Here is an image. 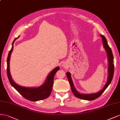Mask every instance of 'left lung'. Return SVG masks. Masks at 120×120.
<instances>
[{"instance_id": "obj_1", "label": "left lung", "mask_w": 120, "mask_h": 120, "mask_svg": "<svg viewBox=\"0 0 120 120\" xmlns=\"http://www.w3.org/2000/svg\"><path fill=\"white\" fill-rule=\"evenodd\" d=\"M101 36L102 39V44H103L104 48L107 54L108 61V79H107V82H106L104 87L102 88V89H101V90L100 91H98V92H96V93H94V94H80L79 92H78V91H77V90L75 89V87L73 84L72 79L70 73L69 72H66L68 80L69 82L71 90L72 91L73 94L76 97L82 99V100L92 101L98 98V97H100L102 94L104 92V91L106 90V88L108 87L109 84L111 83L112 79V77H113V76H114V65L113 55H112L111 48L109 47L108 45L107 39H106V38L104 36L101 35Z\"/></svg>"}]
</instances>
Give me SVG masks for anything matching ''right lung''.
<instances>
[{
	"instance_id": "add662e5",
	"label": "right lung",
	"mask_w": 120,
	"mask_h": 120,
	"mask_svg": "<svg viewBox=\"0 0 120 120\" xmlns=\"http://www.w3.org/2000/svg\"><path fill=\"white\" fill-rule=\"evenodd\" d=\"M19 37V36L16 38L13 41L11 49L9 51L8 59H7V74H8L9 82L12 86L26 100L33 101H37L44 100L50 96L52 90L55 74H56L58 70L60 69V68L59 66H57L51 71L50 73L48 75L44 83L39 87H26L20 86V85L16 84L11 77V72H10L9 63L11 54L13 49V44H14L15 41Z\"/></svg>"
}]
</instances>
